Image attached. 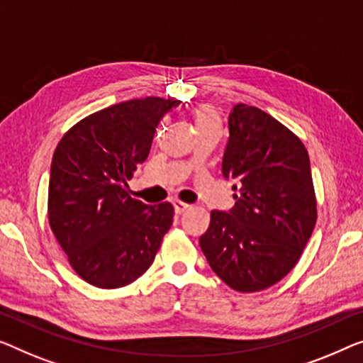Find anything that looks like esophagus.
<instances>
[{"label": "esophagus", "mask_w": 363, "mask_h": 363, "mask_svg": "<svg viewBox=\"0 0 363 363\" xmlns=\"http://www.w3.org/2000/svg\"><path fill=\"white\" fill-rule=\"evenodd\" d=\"M172 207H174L176 213H182L184 210L189 208V203H184L181 200H172Z\"/></svg>", "instance_id": "esophagus-1"}]
</instances>
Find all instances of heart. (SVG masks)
<instances>
[{
  "label": "heart",
  "mask_w": 363,
  "mask_h": 363,
  "mask_svg": "<svg viewBox=\"0 0 363 363\" xmlns=\"http://www.w3.org/2000/svg\"><path fill=\"white\" fill-rule=\"evenodd\" d=\"M197 125H202V123H212V122H218L216 118V113L210 109V107H202L197 112V118H196Z\"/></svg>",
  "instance_id": "obj_1"
}]
</instances>
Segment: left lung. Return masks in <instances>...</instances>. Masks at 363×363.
Returning a JSON list of instances; mask_svg holds the SVG:
<instances>
[{"mask_svg": "<svg viewBox=\"0 0 363 363\" xmlns=\"http://www.w3.org/2000/svg\"><path fill=\"white\" fill-rule=\"evenodd\" d=\"M221 161L238 191L228 212L212 210L200 247L213 272L238 291H259L290 272L316 223L305 145L272 116L236 104Z\"/></svg>", "mask_w": 363, "mask_h": 363, "instance_id": "8db88e82", "label": "left lung"}]
</instances>
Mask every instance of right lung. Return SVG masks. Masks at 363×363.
<instances>
[{"label": "right lung", "instance_id": "1", "mask_svg": "<svg viewBox=\"0 0 363 363\" xmlns=\"http://www.w3.org/2000/svg\"><path fill=\"white\" fill-rule=\"evenodd\" d=\"M177 99L118 102L83 118L57 145L48 182V221L81 279L99 289L132 284L153 264L172 225L169 202L128 196L156 127Z\"/></svg>", "mask_w": 363, "mask_h": 363}]
</instances>
